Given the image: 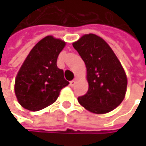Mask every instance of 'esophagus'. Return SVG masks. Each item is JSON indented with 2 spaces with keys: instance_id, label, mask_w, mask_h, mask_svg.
I'll return each mask as SVG.
<instances>
[{
  "instance_id": "esophagus-1",
  "label": "esophagus",
  "mask_w": 146,
  "mask_h": 146,
  "mask_svg": "<svg viewBox=\"0 0 146 146\" xmlns=\"http://www.w3.org/2000/svg\"><path fill=\"white\" fill-rule=\"evenodd\" d=\"M75 84H76V80H72V81H70V86L71 87H73L74 85H75Z\"/></svg>"
}]
</instances>
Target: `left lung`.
I'll list each match as a JSON object with an SVG mask.
<instances>
[{"label": "left lung", "mask_w": 146, "mask_h": 146, "mask_svg": "<svg viewBox=\"0 0 146 146\" xmlns=\"http://www.w3.org/2000/svg\"><path fill=\"white\" fill-rule=\"evenodd\" d=\"M85 63L89 90L78 101L88 111L103 114L114 110L123 101L127 89L125 72L108 44L90 34L73 44Z\"/></svg>", "instance_id": "8db88e82"}]
</instances>
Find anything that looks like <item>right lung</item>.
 Here are the masks:
<instances>
[{
  "mask_svg": "<svg viewBox=\"0 0 146 146\" xmlns=\"http://www.w3.org/2000/svg\"><path fill=\"white\" fill-rule=\"evenodd\" d=\"M65 42L46 36L31 50L15 80V94L19 104L36 111L56 101L60 91L69 82L57 68L58 55Z\"/></svg>",
  "mask_w": 146,
  "mask_h": 146,
  "instance_id": "1",
  "label": "right lung"
}]
</instances>
